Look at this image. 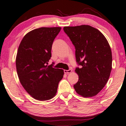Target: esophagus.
Instances as JSON below:
<instances>
[{
  "label": "esophagus",
  "mask_w": 126,
  "mask_h": 126,
  "mask_svg": "<svg viewBox=\"0 0 126 126\" xmlns=\"http://www.w3.org/2000/svg\"><path fill=\"white\" fill-rule=\"evenodd\" d=\"M72 72V69H69V70H64V73L66 74H68V73H70L71 72Z\"/></svg>",
  "instance_id": "1"
}]
</instances>
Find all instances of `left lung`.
Returning <instances> with one entry per match:
<instances>
[{
	"mask_svg": "<svg viewBox=\"0 0 126 126\" xmlns=\"http://www.w3.org/2000/svg\"><path fill=\"white\" fill-rule=\"evenodd\" d=\"M63 31L76 49V67L79 76L74 85L76 92L83 97H92L101 92L108 81L112 69L110 45L97 29L87 25L65 27Z\"/></svg>",
	"mask_w": 126,
	"mask_h": 126,
	"instance_id": "obj_1",
	"label": "left lung"
}]
</instances>
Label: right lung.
Segmentation results:
<instances>
[{
    "instance_id": "obj_1",
    "label": "right lung",
    "mask_w": 126,
    "mask_h": 126,
    "mask_svg": "<svg viewBox=\"0 0 126 126\" xmlns=\"http://www.w3.org/2000/svg\"><path fill=\"white\" fill-rule=\"evenodd\" d=\"M61 27H41L25 34L20 44L16 66L20 82L29 94L39 101L52 99L63 76V69L48 65L53 43Z\"/></svg>"
}]
</instances>
